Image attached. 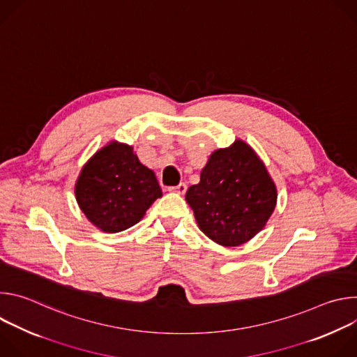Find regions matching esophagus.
Listing matches in <instances>:
<instances>
[{"label": "esophagus", "instance_id": "esophagus-1", "mask_svg": "<svg viewBox=\"0 0 357 357\" xmlns=\"http://www.w3.org/2000/svg\"><path fill=\"white\" fill-rule=\"evenodd\" d=\"M169 192H175L178 195H183L186 192V183H179L178 186H172V188H169Z\"/></svg>", "mask_w": 357, "mask_h": 357}]
</instances>
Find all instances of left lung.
<instances>
[{"label":"left lung","instance_id":"obj_1","mask_svg":"<svg viewBox=\"0 0 357 357\" xmlns=\"http://www.w3.org/2000/svg\"><path fill=\"white\" fill-rule=\"evenodd\" d=\"M277 186L247 142L213 151L200 181L186 192L199 229L223 247H237L260 233L277 206Z\"/></svg>","mask_w":357,"mask_h":357}]
</instances>
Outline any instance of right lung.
<instances>
[{"mask_svg":"<svg viewBox=\"0 0 357 357\" xmlns=\"http://www.w3.org/2000/svg\"><path fill=\"white\" fill-rule=\"evenodd\" d=\"M80 211L98 230L123 231L138 223L162 190L134 146L110 141L83 165L75 183Z\"/></svg>","mask_w":357,"mask_h":357,"instance_id":"add662e5","label":"right lung"}]
</instances>
